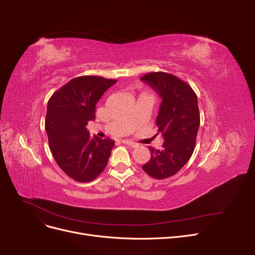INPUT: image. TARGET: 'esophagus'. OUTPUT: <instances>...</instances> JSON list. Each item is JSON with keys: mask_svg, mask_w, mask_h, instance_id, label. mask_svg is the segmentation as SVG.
I'll use <instances>...</instances> for the list:
<instances>
[{"mask_svg": "<svg viewBox=\"0 0 255 255\" xmlns=\"http://www.w3.org/2000/svg\"><path fill=\"white\" fill-rule=\"evenodd\" d=\"M122 142H123V143H126V144H128V145H130L131 148H136V146H138V143H137V142H134V141H132V140H128V139L122 140Z\"/></svg>", "mask_w": 255, "mask_h": 255, "instance_id": "obj_1", "label": "esophagus"}]
</instances>
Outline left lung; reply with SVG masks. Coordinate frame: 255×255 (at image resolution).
<instances>
[{
	"instance_id": "8db88e82",
	"label": "left lung",
	"mask_w": 255,
	"mask_h": 255,
	"mask_svg": "<svg viewBox=\"0 0 255 255\" xmlns=\"http://www.w3.org/2000/svg\"><path fill=\"white\" fill-rule=\"evenodd\" d=\"M162 98L156 119L162 148L149 146L151 158L142 169L154 179L169 178L187 163L195 148L200 117L197 96L179 77L166 72H151L140 77ZM156 134V135H157Z\"/></svg>"
}]
</instances>
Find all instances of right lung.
I'll list each match as a JSON object with an SVG mask.
<instances>
[{
    "label": "right lung",
    "instance_id": "1",
    "mask_svg": "<svg viewBox=\"0 0 255 255\" xmlns=\"http://www.w3.org/2000/svg\"><path fill=\"white\" fill-rule=\"evenodd\" d=\"M116 83L101 76H78L48 100L45 130L51 154L60 168L76 182L95 180L109 162L115 140L91 139L86 126L96 118V103Z\"/></svg>",
    "mask_w": 255,
    "mask_h": 255
}]
</instances>
